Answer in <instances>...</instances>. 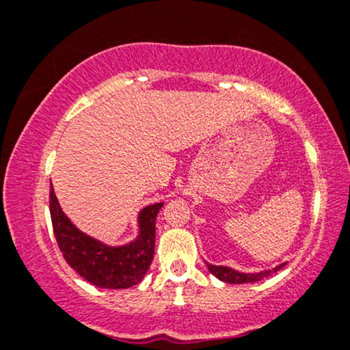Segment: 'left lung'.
<instances>
[{
  "mask_svg": "<svg viewBox=\"0 0 350 350\" xmlns=\"http://www.w3.org/2000/svg\"><path fill=\"white\" fill-rule=\"evenodd\" d=\"M206 265H208L209 272L215 275L216 278H219V280H223L226 283H252V282H258V280H262V278L270 277V275H272V273L278 272V270H280L282 267H285V264H282V265H277L272 270H265V272H260V273H241V272H237V270L229 269V267L211 265V264H206Z\"/></svg>",
  "mask_w": 350,
  "mask_h": 350,
  "instance_id": "1",
  "label": "left lung"
}]
</instances>
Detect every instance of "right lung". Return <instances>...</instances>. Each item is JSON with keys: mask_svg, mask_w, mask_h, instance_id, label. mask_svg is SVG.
<instances>
[{"mask_svg": "<svg viewBox=\"0 0 350 350\" xmlns=\"http://www.w3.org/2000/svg\"><path fill=\"white\" fill-rule=\"evenodd\" d=\"M52 228L57 244L67 264L86 282L100 288H129L137 285L147 273L154 258L155 247V217L163 203L144 208L139 215L141 234L131 244L109 247L86 236L70 223L62 213L53 188L49 196Z\"/></svg>", "mask_w": 350, "mask_h": 350, "instance_id": "obj_1", "label": "right lung"}]
</instances>
